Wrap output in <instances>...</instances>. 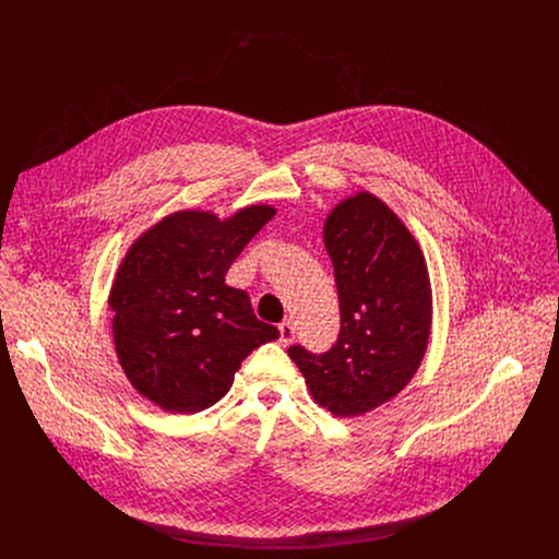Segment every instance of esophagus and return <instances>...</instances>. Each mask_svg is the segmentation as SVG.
<instances>
[{
	"mask_svg": "<svg viewBox=\"0 0 559 559\" xmlns=\"http://www.w3.org/2000/svg\"><path fill=\"white\" fill-rule=\"evenodd\" d=\"M278 332H281V343H283V345H289V343L294 341V334H296V330H294V325H292L289 321L281 323V325H278Z\"/></svg>",
	"mask_w": 559,
	"mask_h": 559,
	"instance_id": "obj_1",
	"label": "esophagus"
}]
</instances>
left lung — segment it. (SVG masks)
Listing matches in <instances>:
<instances>
[{
	"mask_svg": "<svg viewBox=\"0 0 559 559\" xmlns=\"http://www.w3.org/2000/svg\"><path fill=\"white\" fill-rule=\"evenodd\" d=\"M341 300L336 343L287 349L313 401L352 418L384 405L414 378L431 332V287L416 238L380 199L360 192L325 221Z\"/></svg>",
	"mask_w": 559,
	"mask_h": 559,
	"instance_id": "obj_1",
	"label": "left lung"
}]
</instances>
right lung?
<instances>
[{
    "label": "right lung",
    "mask_w": 559,
    "mask_h": 559,
    "mask_svg": "<svg viewBox=\"0 0 559 559\" xmlns=\"http://www.w3.org/2000/svg\"><path fill=\"white\" fill-rule=\"evenodd\" d=\"M276 214L252 205L218 221L177 212L128 250L112 292V336L132 386L173 414L227 393L241 362L281 334L254 316L248 292L225 285L236 257Z\"/></svg>",
    "instance_id": "add662e5"
}]
</instances>
